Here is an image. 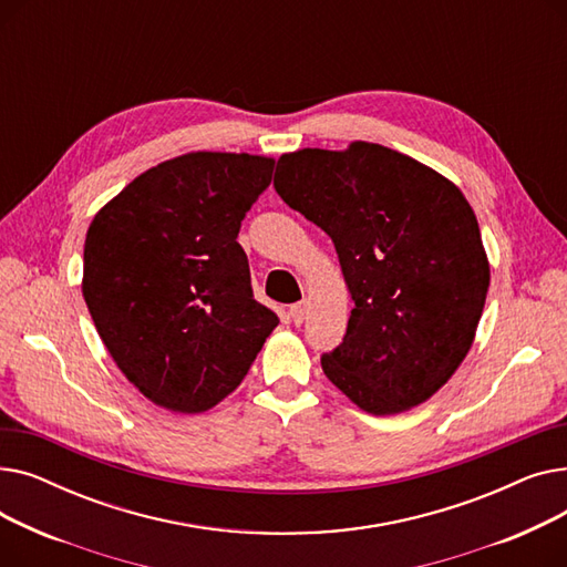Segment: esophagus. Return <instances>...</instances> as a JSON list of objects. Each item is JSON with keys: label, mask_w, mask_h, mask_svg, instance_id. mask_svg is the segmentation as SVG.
<instances>
[{"label": "esophagus", "mask_w": 567, "mask_h": 567, "mask_svg": "<svg viewBox=\"0 0 567 567\" xmlns=\"http://www.w3.org/2000/svg\"><path fill=\"white\" fill-rule=\"evenodd\" d=\"M306 312H308V301H306V299H303V301H299V303H293V306L289 308V317H291V321H293L296 326L303 323Z\"/></svg>", "instance_id": "obj_1"}]
</instances>
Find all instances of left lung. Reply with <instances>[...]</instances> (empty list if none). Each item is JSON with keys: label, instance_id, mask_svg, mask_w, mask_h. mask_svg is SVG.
<instances>
[{"label": "left lung", "instance_id": "1", "mask_svg": "<svg viewBox=\"0 0 567 567\" xmlns=\"http://www.w3.org/2000/svg\"><path fill=\"white\" fill-rule=\"evenodd\" d=\"M276 193L331 236L351 293L323 374L368 413L419 406L468 353L489 289L481 227L462 190L389 146L301 148Z\"/></svg>", "mask_w": 567, "mask_h": 567}]
</instances>
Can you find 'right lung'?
Masks as SVG:
<instances>
[{
  "mask_svg": "<svg viewBox=\"0 0 567 567\" xmlns=\"http://www.w3.org/2000/svg\"><path fill=\"white\" fill-rule=\"evenodd\" d=\"M274 158L193 152L146 169L94 216L82 296L135 389L202 413L248 374L278 315L257 303L236 236Z\"/></svg>",
  "mask_w": 567,
  "mask_h": 567,
  "instance_id": "right-lung-1",
  "label": "right lung"
}]
</instances>
